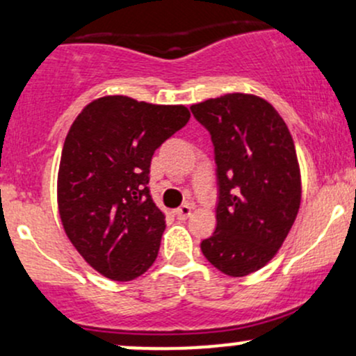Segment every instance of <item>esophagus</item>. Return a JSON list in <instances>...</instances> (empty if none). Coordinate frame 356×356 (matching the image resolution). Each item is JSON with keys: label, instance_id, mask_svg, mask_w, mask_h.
<instances>
[{"label": "esophagus", "instance_id": "esophagus-1", "mask_svg": "<svg viewBox=\"0 0 356 356\" xmlns=\"http://www.w3.org/2000/svg\"><path fill=\"white\" fill-rule=\"evenodd\" d=\"M174 214L177 216V220H187V218L193 214V206H191V204L181 206V208H177L174 211Z\"/></svg>", "mask_w": 356, "mask_h": 356}]
</instances>
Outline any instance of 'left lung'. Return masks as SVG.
I'll list each match as a JSON object with an SVG mask.
<instances>
[{
    "mask_svg": "<svg viewBox=\"0 0 356 356\" xmlns=\"http://www.w3.org/2000/svg\"><path fill=\"white\" fill-rule=\"evenodd\" d=\"M218 165L216 232L202 240L229 277L260 270L282 247L300 208V169L286 121L264 97L232 92L193 104Z\"/></svg>",
    "mask_w": 356,
    "mask_h": 356,
    "instance_id": "8db88e82",
    "label": "left lung"
}]
</instances>
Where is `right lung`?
I'll return each instance as SVG.
<instances>
[{
	"mask_svg": "<svg viewBox=\"0 0 356 356\" xmlns=\"http://www.w3.org/2000/svg\"><path fill=\"white\" fill-rule=\"evenodd\" d=\"M184 104L91 101L70 124L57 204L70 243L101 275L128 282L159 255L165 216L148 191L154 152L189 121Z\"/></svg>",
	"mask_w": 356,
	"mask_h": 356,
	"instance_id": "add662e5",
	"label": "right lung"
}]
</instances>
